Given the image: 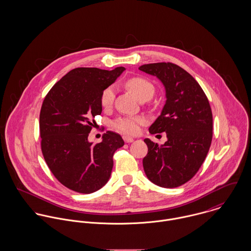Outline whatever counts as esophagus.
I'll use <instances>...</instances> for the list:
<instances>
[{"label": "esophagus", "mask_w": 251, "mask_h": 251, "mask_svg": "<svg viewBox=\"0 0 251 251\" xmlns=\"http://www.w3.org/2000/svg\"><path fill=\"white\" fill-rule=\"evenodd\" d=\"M123 138H124V141H125L126 143H131V142H133V141H134V139H133V138L128 137V136H124Z\"/></svg>", "instance_id": "34e87169"}]
</instances>
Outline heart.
Here are the masks:
<instances>
[{
  "mask_svg": "<svg viewBox=\"0 0 251 251\" xmlns=\"http://www.w3.org/2000/svg\"><path fill=\"white\" fill-rule=\"evenodd\" d=\"M126 87L132 93V95L139 100L142 98L151 99L153 94V86L146 79L140 77L130 78L126 82ZM115 99V89L108 87L100 97V103L103 107L112 105ZM143 123V119L140 117H123L117 119L113 123V126L126 134H135L139 130V126Z\"/></svg>",
  "mask_w": 251,
  "mask_h": 251,
  "instance_id": "1",
  "label": "heart"
}]
</instances>
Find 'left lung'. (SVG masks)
Instances as JSON below:
<instances>
[{"label": "left lung", "mask_w": 251, "mask_h": 251, "mask_svg": "<svg viewBox=\"0 0 251 251\" xmlns=\"http://www.w3.org/2000/svg\"><path fill=\"white\" fill-rule=\"evenodd\" d=\"M139 70L162 83L166 98L149 131L166 132L167 141L159 146L144 139L148 146L144 171L158 186L177 187L197 173L207 156L213 138L212 109L197 81L179 66L156 63L143 65Z\"/></svg>", "instance_id": "1"}]
</instances>
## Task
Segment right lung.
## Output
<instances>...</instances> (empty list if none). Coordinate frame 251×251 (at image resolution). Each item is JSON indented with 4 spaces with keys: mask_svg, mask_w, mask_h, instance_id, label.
Returning a JSON list of instances; mask_svg holds the SVG:
<instances>
[{
    "mask_svg": "<svg viewBox=\"0 0 251 251\" xmlns=\"http://www.w3.org/2000/svg\"><path fill=\"white\" fill-rule=\"evenodd\" d=\"M126 71L77 68L60 79L45 97L39 115L41 150L57 179L79 193H93L107 183L113 154L123 138L107 131L100 143L88 140L100 115L102 92Z\"/></svg>",
    "mask_w": 251,
    "mask_h": 251,
    "instance_id": "right-lung-1",
    "label": "right lung"
}]
</instances>
